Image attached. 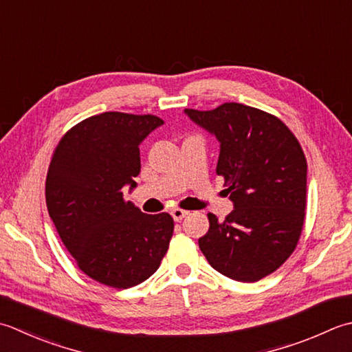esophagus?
I'll list each match as a JSON object with an SVG mask.
<instances>
[{
    "instance_id": "obj_1",
    "label": "esophagus",
    "mask_w": 352,
    "mask_h": 352,
    "mask_svg": "<svg viewBox=\"0 0 352 352\" xmlns=\"http://www.w3.org/2000/svg\"><path fill=\"white\" fill-rule=\"evenodd\" d=\"M170 215H172V218H174V221H182L186 215H189V212L183 210V209H172Z\"/></svg>"
}]
</instances>
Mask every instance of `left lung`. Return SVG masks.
Segmentation results:
<instances>
[{
  "instance_id": "1",
  "label": "left lung",
  "mask_w": 352,
  "mask_h": 352,
  "mask_svg": "<svg viewBox=\"0 0 352 352\" xmlns=\"http://www.w3.org/2000/svg\"><path fill=\"white\" fill-rule=\"evenodd\" d=\"M219 142L217 174L229 184L233 210L224 221L209 213L198 239L209 264L224 276L256 282L285 263L298 244L307 206V160L278 117L243 103L212 111L184 109Z\"/></svg>"
}]
</instances>
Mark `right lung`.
Returning <instances> with one entry per match:
<instances>
[{"instance_id": "right-lung-1", "label": "right lung", "mask_w": 352, "mask_h": 352, "mask_svg": "<svg viewBox=\"0 0 352 352\" xmlns=\"http://www.w3.org/2000/svg\"><path fill=\"white\" fill-rule=\"evenodd\" d=\"M163 123L151 114L102 113L73 126L54 149L48 215L80 270L103 285L140 284L169 249V213L146 215L123 198V189L137 188L140 143Z\"/></svg>"}]
</instances>
